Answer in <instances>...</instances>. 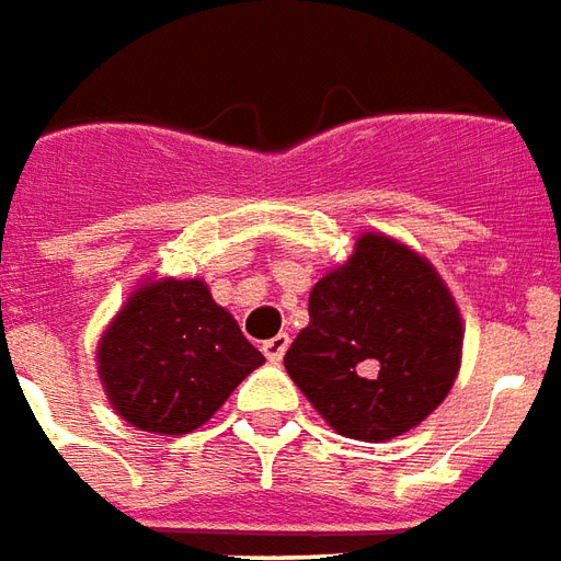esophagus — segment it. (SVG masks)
I'll return each mask as SVG.
<instances>
[{"instance_id": "obj_1", "label": "esophagus", "mask_w": 561, "mask_h": 561, "mask_svg": "<svg viewBox=\"0 0 561 561\" xmlns=\"http://www.w3.org/2000/svg\"><path fill=\"white\" fill-rule=\"evenodd\" d=\"M288 344H291V339H288L285 333H279V335H273V339H267L261 351H264V356H267L270 363H279L282 356H285V351H288Z\"/></svg>"}]
</instances>
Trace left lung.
Segmentation results:
<instances>
[{
	"instance_id": "8db88e82",
	"label": "left lung",
	"mask_w": 561,
	"mask_h": 561,
	"mask_svg": "<svg viewBox=\"0 0 561 561\" xmlns=\"http://www.w3.org/2000/svg\"><path fill=\"white\" fill-rule=\"evenodd\" d=\"M463 321L437 267L365 231L309 294V327L285 368L342 437L386 443L422 425L455 386Z\"/></svg>"
}]
</instances>
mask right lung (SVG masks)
Wrapping results in <instances>:
<instances>
[{"mask_svg": "<svg viewBox=\"0 0 561 561\" xmlns=\"http://www.w3.org/2000/svg\"><path fill=\"white\" fill-rule=\"evenodd\" d=\"M261 363L202 279H145L98 342V377L112 410L160 437L205 425Z\"/></svg>", "mask_w": 561, "mask_h": 561, "instance_id": "1", "label": "right lung"}]
</instances>
